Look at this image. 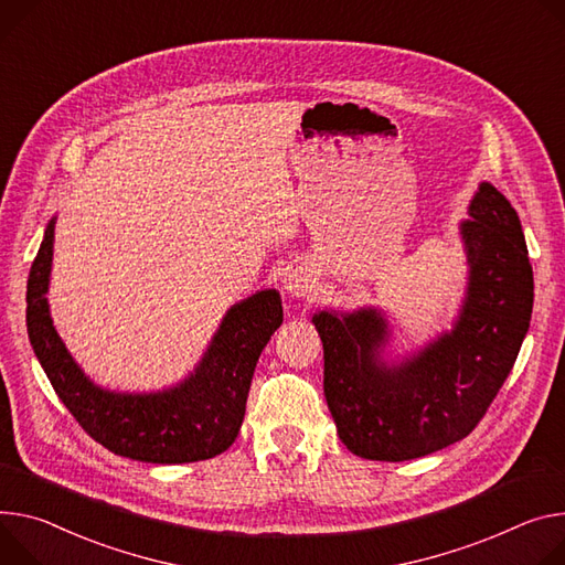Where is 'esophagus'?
<instances>
[{"instance_id":"esophagus-1","label":"esophagus","mask_w":565,"mask_h":565,"mask_svg":"<svg viewBox=\"0 0 565 565\" xmlns=\"http://www.w3.org/2000/svg\"><path fill=\"white\" fill-rule=\"evenodd\" d=\"M284 288L290 290L292 295H303L306 288H309V286H306V281L299 279L297 275H286V277H284Z\"/></svg>"}]
</instances>
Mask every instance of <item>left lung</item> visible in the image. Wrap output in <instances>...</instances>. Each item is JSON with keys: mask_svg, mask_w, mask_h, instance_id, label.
<instances>
[{"mask_svg": "<svg viewBox=\"0 0 565 565\" xmlns=\"http://www.w3.org/2000/svg\"><path fill=\"white\" fill-rule=\"evenodd\" d=\"M459 225L469 286L450 331L396 365L383 363L387 322L376 309L320 311L324 396L358 457L403 461L465 439L516 363L530 329L534 277L516 210L489 182Z\"/></svg>", "mask_w": 565, "mask_h": 565, "instance_id": "left-lung-1", "label": "left lung"}]
</instances>
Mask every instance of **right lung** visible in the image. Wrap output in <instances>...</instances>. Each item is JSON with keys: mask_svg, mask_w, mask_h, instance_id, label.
<instances>
[{"mask_svg": "<svg viewBox=\"0 0 565 565\" xmlns=\"http://www.w3.org/2000/svg\"><path fill=\"white\" fill-rule=\"evenodd\" d=\"M54 225L51 218L29 273L26 331L46 379L81 428L115 455L150 465H184L227 450L243 424L256 361L284 322L279 292L259 290L234 303L180 385L150 394L110 392L83 374L49 316Z\"/></svg>", "mask_w": 565, "mask_h": 565, "instance_id": "1", "label": "right lung"}]
</instances>
